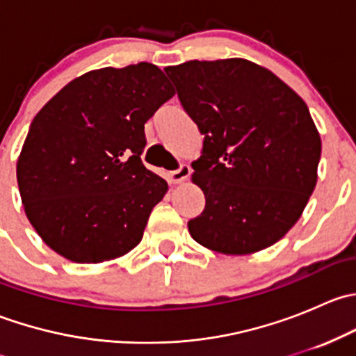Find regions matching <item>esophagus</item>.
<instances>
[{
	"instance_id": "esophagus-1",
	"label": "esophagus",
	"mask_w": 356,
	"mask_h": 356,
	"mask_svg": "<svg viewBox=\"0 0 356 356\" xmlns=\"http://www.w3.org/2000/svg\"><path fill=\"white\" fill-rule=\"evenodd\" d=\"M189 175H191V167H189V165H181L177 170L167 172V181L170 182V184H179V182L186 181Z\"/></svg>"
}]
</instances>
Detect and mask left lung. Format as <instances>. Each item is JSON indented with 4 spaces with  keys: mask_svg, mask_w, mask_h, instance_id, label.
<instances>
[{
    "mask_svg": "<svg viewBox=\"0 0 356 356\" xmlns=\"http://www.w3.org/2000/svg\"><path fill=\"white\" fill-rule=\"evenodd\" d=\"M204 136L191 163L204 210L191 238L224 254H250L284 238L317 184L321 136L307 103L245 58L165 68Z\"/></svg>",
    "mask_w": 356,
    "mask_h": 356,
    "instance_id": "1",
    "label": "left lung"
}]
</instances>
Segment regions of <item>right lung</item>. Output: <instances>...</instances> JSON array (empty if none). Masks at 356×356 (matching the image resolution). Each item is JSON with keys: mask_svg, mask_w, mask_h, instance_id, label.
I'll use <instances>...</instances> for the list:
<instances>
[{"mask_svg": "<svg viewBox=\"0 0 356 356\" xmlns=\"http://www.w3.org/2000/svg\"><path fill=\"white\" fill-rule=\"evenodd\" d=\"M174 95L163 72L141 62L88 72L39 110L17 182L29 222L53 251L102 264L141 243L168 189L141 161L145 124Z\"/></svg>", "mask_w": 356, "mask_h": 356, "instance_id": "obj_1", "label": "right lung"}]
</instances>
